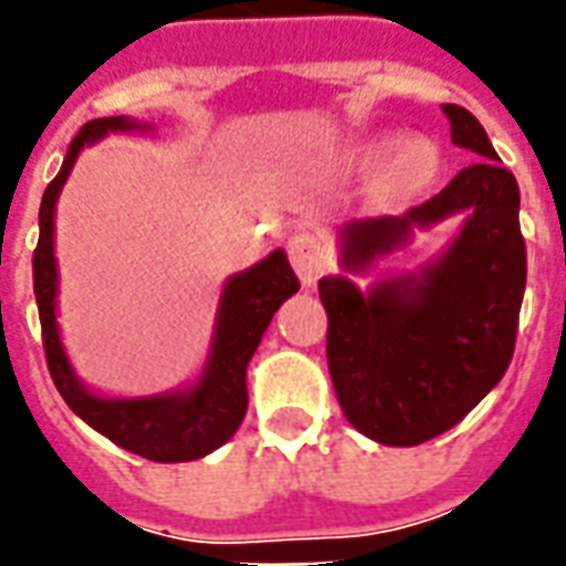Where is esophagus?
Masks as SVG:
<instances>
[{
	"label": "esophagus",
	"instance_id": "1",
	"mask_svg": "<svg viewBox=\"0 0 566 566\" xmlns=\"http://www.w3.org/2000/svg\"><path fill=\"white\" fill-rule=\"evenodd\" d=\"M287 254H291V263H294L296 275H300V282L303 287H312V284L318 282V275L327 266V254H324V248L315 239V233H308V230H300V233L291 235V242H287Z\"/></svg>",
	"mask_w": 566,
	"mask_h": 566
}]
</instances>
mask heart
Here are the masks:
<instances>
[{
	"label": "heart",
	"instance_id": "heart-1",
	"mask_svg": "<svg viewBox=\"0 0 566 566\" xmlns=\"http://www.w3.org/2000/svg\"><path fill=\"white\" fill-rule=\"evenodd\" d=\"M394 142L379 139L364 148V163L367 166H376V163L388 154ZM437 169V150L430 148L427 142H406L403 148L397 150V157L391 163V185L394 190L400 193H409V190H418L421 185L430 181V175Z\"/></svg>",
	"mask_w": 566,
	"mask_h": 566
}]
</instances>
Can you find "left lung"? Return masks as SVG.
<instances>
[{
  "instance_id": "1",
  "label": "left lung",
  "mask_w": 566,
  "mask_h": 566,
  "mask_svg": "<svg viewBox=\"0 0 566 566\" xmlns=\"http://www.w3.org/2000/svg\"><path fill=\"white\" fill-rule=\"evenodd\" d=\"M442 112L451 142L482 160L403 218L345 223L343 266L364 270L403 245L412 227L467 211L458 239L418 275L381 279L367 294L345 275L318 282L339 406L381 446H418L446 433L503 379L515 352L527 282L518 181L467 108Z\"/></svg>"
}]
</instances>
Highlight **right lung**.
Instances as JSON below:
<instances>
[{"label":"right lung","mask_w":566,"mask_h":566,"mask_svg":"<svg viewBox=\"0 0 566 566\" xmlns=\"http://www.w3.org/2000/svg\"><path fill=\"white\" fill-rule=\"evenodd\" d=\"M117 129H145V124L129 120V117L87 120L69 145L60 172L42 197L39 245L32 254V284H35V303H39V321H42L44 357H48L56 391L63 394L69 409L81 421H87L93 430H99L120 449L142 454L148 461H197L223 446L242 424L248 409V360L258 352L275 308L300 291V282L282 248L272 251L266 260H260L258 266L233 275L223 287L209 364L193 388L178 394H157V397H136V400H115V397L87 391L72 373V364L60 343V327H56L54 206L72 166L78 160L81 148Z\"/></svg>","instance_id":"right-lung-1"}]
</instances>
